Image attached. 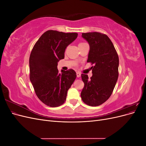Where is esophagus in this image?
<instances>
[{"instance_id":"1","label":"esophagus","mask_w":146,"mask_h":146,"mask_svg":"<svg viewBox=\"0 0 146 146\" xmlns=\"http://www.w3.org/2000/svg\"><path fill=\"white\" fill-rule=\"evenodd\" d=\"M81 76V74H80V72H77V77H80Z\"/></svg>"}]
</instances>
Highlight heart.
Listing matches in <instances>:
<instances>
[{
  "label": "heart",
  "instance_id": "heart-1",
  "mask_svg": "<svg viewBox=\"0 0 146 146\" xmlns=\"http://www.w3.org/2000/svg\"><path fill=\"white\" fill-rule=\"evenodd\" d=\"M83 44H85V42H80V43H79L78 46H81V45Z\"/></svg>",
  "mask_w": 146,
  "mask_h": 146
}]
</instances>
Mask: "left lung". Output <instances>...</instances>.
I'll use <instances>...</instances> for the list:
<instances>
[{
  "label": "left lung",
  "instance_id": "1",
  "mask_svg": "<svg viewBox=\"0 0 146 146\" xmlns=\"http://www.w3.org/2000/svg\"><path fill=\"white\" fill-rule=\"evenodd\" d=\"M82 36L90 44L87 62L93 66L90 79L88 75H81L84 88L80 95L84 103L97 107L107 101L113 91L119 76V57L107 35L94 32L83 33Z\"/></svg>",
  "mask_w": 146,
  "mask_h": 146
}]
</instances>
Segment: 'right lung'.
I'll use <instances>...</instances> for the list:
<instances>
[{"label":"right lung","mask_w":146,"mask_h":146,"mask_svg":"<svg viewBox=\"0 0 146 146\" xmlns=\"http://www.w3.org/2000/svg\"><path fill=\"white\" fill-rule=\"evenodd\" d=\"M77 33L47 30L35 43L29 58L30 80L35 93L42 103L50 107L63 105L68 91L76 80L72 69H57L58 62L64 58L66 48L77 38Z\"/></svg>","instance_id":"right-lung-1"}]
</instances>
